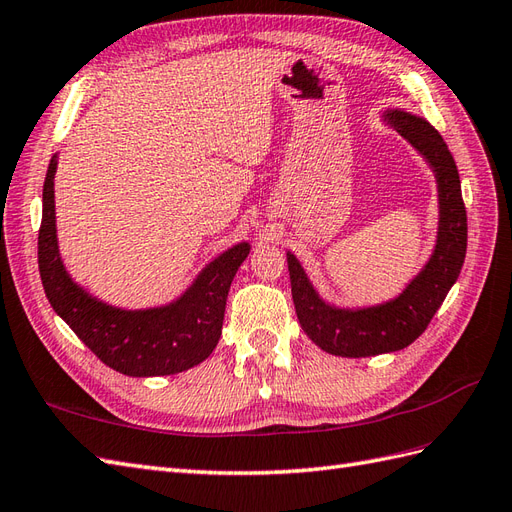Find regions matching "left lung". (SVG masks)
<instances>
[{
	"label": "left lung",
	"instance_id": "8db88e82",
	"mask_svg": "<svg viewBox=\"0 0 512 512\" xmlns=\"http://www.w3.org/2000/svg\"><path fill=\"white\" fill-rule=\"evenodd\" d=\"M383 116L435 173L439 196L437 242L424 268L396 298L370 307L326 303L296 255L287 251L298 322L313 344L337 357H374L413 344L456 283L467 251V212L448 144L422 116L404 110H385Z\"/></svg>",
	"mask_w": 512,
	"mask_h": 512
}]
</instances>
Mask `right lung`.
Wrapping results in <instances>:
<instances>
[{
	"instance_id": "obj_1",
	"label": "right lung",
	"mask_w": 512,
	"mask_h": 512,
	"mask_svg": "<svg viewBox=\"0 0 512 512\" xmlns=\"http://www.w3.org/2000/svg\"><path fill=\"white\" fill-rule=\"evenodd\" d=\"M56 168L58 153L45 175L38 231V270L49 305L108 368L125 376L179 374L205 361L220 339L229 287L251 253V244H235L209 261L173 303L149 309L112 307L77 285L62 264L56 233Z\"/></svg>"
}]
</instances>
